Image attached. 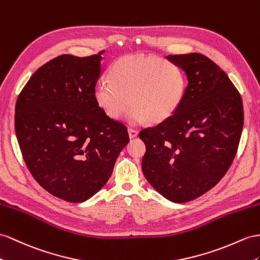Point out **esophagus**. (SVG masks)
I'll use <instances>...</instances> for the list:
<instances>
[{"label": "esophagus", "instance_id": "obj_1", "mask_svg": "<svg viewBox=\"0 0 260 260\" xmlns=\"http://www.w3.org/2000/svg\"><path fill=\"white\" fill-rule=\"evenodd\" d=\"M138 135V132L134 128H128V136L129 138H135Z\"/></svg>", "mask_w": 260, "mask_h": 260}]
</instances>
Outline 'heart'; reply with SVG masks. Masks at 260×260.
<instances>
[{"mask_svg":"<svg viewBox=\"0 0 260 260\" xmlns=\"http://www.w3.org/2000/svg\"><path fill=\"white\" fill-rule=\"evenodd\" d=\"M109 79L94 85L99 108L117 119L126 115L129 124L147 121L161 123L175 114L185 92V78L175 63L156 56L133 54L119 58L111 67Z\"/></svg>","mask_w":260,"mask_h":260,"instance_id":"b5f03b06","label":"heart"}]
</instances>
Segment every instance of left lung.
<instances>
[{
	"instance_id": "1",
	"label": "left lung",
	"mask_w": 260,
	"mask_h": 260,
	"mask_svg": "<svg viewBox=\"0 0 260 260\" xmlns=\"http://www.w3.org/2000/svg\"><path fill=\"white\" fill-rule=\"evenodd\" d=\"M188 79L179 109L141 131L146 145L142 169L150 185L175 203L194 200L221 180L241 139L242 98L228 75L204 55L166 57Z\"/></svg>"
}]
</instances>
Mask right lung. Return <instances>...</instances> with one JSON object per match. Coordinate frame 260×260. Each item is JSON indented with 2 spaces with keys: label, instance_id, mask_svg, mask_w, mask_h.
Here are the masks:
<instances>
[{
  "label": "right lung",
  "instance_id": "right-lung-1",
  "mask_svg": "<svg viewBox=\"0 0 260 260\" xmlns=\"http://www.w3.org/2000/svg\"><path fill=\"white\" fill-rule=\"evenodd\" d=\"M103 52L51 59L16 101L15 132L26 166L46 191L72 203L104 187L129 142L126 126L106 115L93 95Z\"/></svg>",
  "mask_w": 260,
  "mask_h": 260
}]
</instances>
